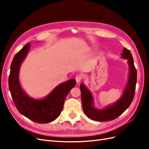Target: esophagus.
I'll use <instances>...</instances> for the list:
<instances>
[{"instance_id": "obj_1", "label": "esophagus", "mask_w": 149, "mask_h": 149, "mask_svg": "<svg viewBox=\"0 0 149 149\" xmlns=\"http://www.w3.org/2000/svg\"><path fill=\"white\" fill-rule=\"evenodd\" d=\"M82 79H83V76H82V75H81V74L77 75V76H76V78H75V79L76 81V82H77L78 83H79L82 80Z\"/></svg>"}]
</instances>
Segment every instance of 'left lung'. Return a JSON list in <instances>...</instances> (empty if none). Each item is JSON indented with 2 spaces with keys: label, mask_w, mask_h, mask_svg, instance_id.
Wrapping results in <instances>:
<instances>
[{
  "label": "left lung",
  "mask_w": 149,
  "mask_h": 149,
  "mask_svg": "<svg viewBox=\"0 0 149 149\" xmlns=\"http://www.w3.org/2000/svg\"><path fill=\"white\" fill-rule=\"evenodd\" d=\"M124 59L128 60L129 76L123 96L115 104L106 107L104 109H97L93 106V97L91 93L83 84H80L83 109L90 119L96 121L112 120L118 118L127 109L131 104L136 91L137 83V70L134 64L132 54L128 49L124 48L121 54Z\"/></svg>",
  "instance_id": "8db88e82"
}]
</instances>
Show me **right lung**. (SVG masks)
Masks as SVG:
<instances>
[{
    "instance_id": "add662e5",
    "label": "right lung",
    "mask_w": 149,
    "mask_h": 149,
    "mask_svg": "<svg viewBox=\"0 0 149 149\" xmlns=\"http://www.w3.org/2000/svg\"><path fill=\"white\" fill-rule=\"evenodd\" d=\"M28 43L16 53L10 66L8 86L14 104L20 114L35 123L46 124L55 120L61 114L68 94L76 85V80L71 79L56 86L43 100L30 97L22 89L19 83V70L30 49Z\"/></svg>"
}]
</instances>
